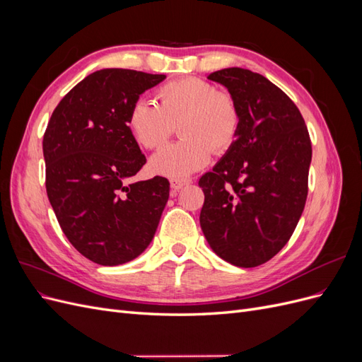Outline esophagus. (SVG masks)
Returning <instances> with one entry per match:
<instances>
[{
	"instance_id": "esophagus-1",
	"label": "esophagus",
	"mask_w": 362,
	"mask_h": 362,
	"mask_svg": "<svg viewBox=\"0 0 362 362\" xmlns=\"http://www.w3.org/2000/svg\"><path fill=\"white\" fill-rule=\"evenodd\" d=\"M192 181L189 180V178H172L170 180V187L173 189V190H181L184 185H187V184H190Z\"/></svg>"
}]
</instances>
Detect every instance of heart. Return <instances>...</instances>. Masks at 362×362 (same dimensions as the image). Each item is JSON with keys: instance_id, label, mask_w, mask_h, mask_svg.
I'll return each mask as SVG.
<instances>
[{"instance_id": "heart-1", "label": "heart", "mask_w": 362, "mask_h": 362, "mask_svg": "<svg viewBox=\"0 0 362 362\" xmlns=\"http://www.w3.org/2000/svg\"><path fill=\"white\" fill-rule=\"evenodd\" d=\"M154 101L139 98L131 105L127 125L140 146L157 149L173 134L175 125L182 137L164 146L151 158L156 173L184 178L204 168L211 151L233 146L242 112L233 93L216 89L210 81L185 76L158 87Z\"/></svg>"}]
</instances>
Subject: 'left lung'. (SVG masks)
Wrapping results in <instances>:
<instances>
[{
    "label": "left lung",
    "mask_w": 362,
    "mask_h": 362,
    "mask_svg": "<svg viewBox=\"0 0 362 362\" xmlns=\"http://www.w3.org/2000/svg\"><path fill=\"white\" fill-rule=\"evenodd\" d=\"M208 80L235 96L242 125L233 146L199 180L201 228L222 259L257 267L287 245L302 216L311 139L299 108L266 76L226 68Z\"/></svg>",
    "instance_id": "8db88e82"
}]
</instances>
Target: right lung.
Here are the masks:
<instances>
[{
	"instance_id": "obj_1",
	"label": "right lung",
	"mask_w": 362,
	"mask_h": 362,
	"mask_svg": "<svg viewBox=\"0 0 362 362\" xmlns=\"http://www.w3.org/2000/svg\"><path fill=\"white\" fill-rule=\"evenodd\" d=\"M166 75L101 69L64 95L43 134L47 193L62 231L101 266L134 259L154 238L169 181L129 180L144 168L127 117L131 105Z\"/></svg>"
}]
</instances>
